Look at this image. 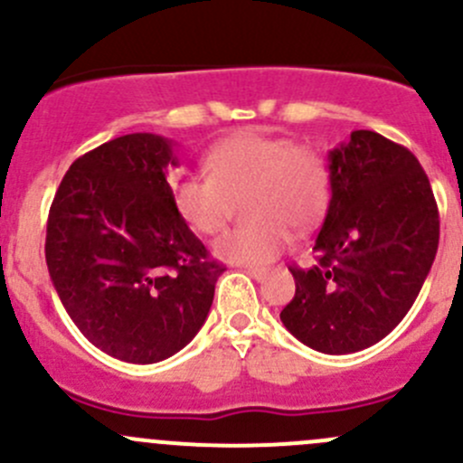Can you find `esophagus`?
Returning <instances> with one entry per match:
<instances>
[{"instance_id":"obj_1","label":"esophagus","mask_w":463,"mask_h":463,"mask_svg":"<svg viewBox=\"0 0 463 463\" xmlns=\"http://www.w3.org/2000/svg\"><path fill=\"white\" fill-rule=\"evenodd\" d=\"M246 273H249L253 279H258V282H264V279H266V270L264 269H246Z\"/></svg>"}]
</instances>
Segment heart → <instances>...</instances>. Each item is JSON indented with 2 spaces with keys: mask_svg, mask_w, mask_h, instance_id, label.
Instances as JSON below:
<instances>
[{
  "mask_svg": "<svg viewBox=\"0 0 463 463\" xmlns=\"http://www.w3.org/2000/svg\"><path fill=\"white\" fill-rule=\"evenodd\" d=\"M208 175L170 181L176 214L199 235H214L244 199L249 222L214 241V255L231 264L264 266L293 244V228L307 231L329 202L325 158L291 138L244 129L214 145L205 156Z\"/></svg>",
  "mask_w": 463,
  "mask_h": 463,
  "instance_id": "b5f03b06",
  "label": "heart"
}]
</instances>
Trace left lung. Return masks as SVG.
<instances>
[{"mask_svg": "<svg viewBox=\"0 0 463 463\" xmlns=\"http://www.w3.org/2000/svg\"><path fill=\"white\" fill-rule=\"evenodd\" d=\"M331 199L311 269H291L296 296L279 314L322 354L385 338L417 300L439 246L434 194L410 149L370 129L329 152Z\"/></svg>", "mask_w": 463, "mask_h": 463, "instance_id": "8db88e82", "label": "left lung"}]
</instances>
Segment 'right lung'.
<instances>
[{"mask_svg":"<svg viewBox=\"0 0 463 463\" xmlns=\"http://www.w3.org/2000/svg\"><path fill=\"white\" fill-rule=\"evenodd\" d=\"M175 143L125 134L64 175L46 223V266L69 318L100 352L149 365L208 318L223 266L172 205Z\"/></svg>","mask_w":463,"mask_h":463,"instance_id":"add662e5","label":"right lung"}]
</instances>
